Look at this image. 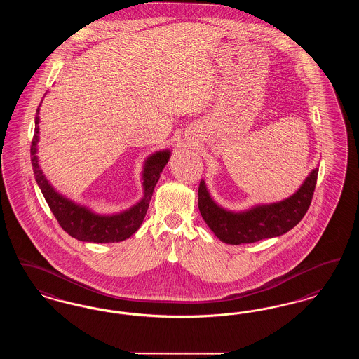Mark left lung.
<instances>
[{"instance_id":"1","label":"left lung","mask_w":359,"mask_h":359,"mask_svg":"<svg viewBox=\"0 0 359 359\" xmlns=\"http://www.w3.org/2000/svg\"><path fill=\"white\" fill-rule=\"evenodd\" d=\"M318 168L306 177L290 198L258 204L245 211H230L216 203L204 183L199 184V211L207 226L227 244L255 243L280 236L294 229L306 215L316 189Z\"/></svg>"}]
</instances>
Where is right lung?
<instances>
[{
    "label": "right lung",
    "mask_w": 359,
    "mask_h": 359,
    "mask_svg": "<svg viewBox=\"0 0 359 359\" xmlns=\"http://www.w3.org/2000/svg\"><path fill=\"white\" fill-rule=\"evenodd\" d=\"M40 107L36 111L34 118V136L30 145V160L36 182L43 192V198L48 203L50 211L57 219L58 224L62 230L67 231L72 238L81 242L93 243H115L128 239L143 223L149 201L152 198L155 186L160 179V173L165 164L168 163L171 151L163 149L148 156L143 167L144 196L133 207L127 211H123L115 215H99L89 210L88 207L80 205L77 203L62 196L52 187L45 177L37 156V144L40 133Z\"/></svg>",
    "instance_id": "obj_1"
}]
</instances>
